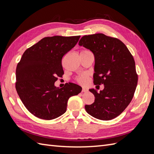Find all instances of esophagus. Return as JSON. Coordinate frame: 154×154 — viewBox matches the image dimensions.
<instances>
[{"instance_id":"obj_1","label":"esophagus","mask_w":154,"mask_h":154,"mask_svg":"<svg viewBox=\"0 0 154 154\" xmlns=\"http://www.w3.org/2000/svg\"><path fill=\"white\" fill-rule=\"evenodd\" d=\"M87 91H88V90H87V89H86V88H83V89H82L83 93H86V92H87Z\"/></svg>"}]
</instances>
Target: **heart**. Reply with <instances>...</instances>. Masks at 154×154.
Masks as SVG:
<instances>
[{"label":"heart","mask_w":154,"mask_h":154,"mask_svg":"<svg viewBox=\"0 0 154 154\" xmlns=\"http://www.w3.org/2000/svg\"><path fill=\"white\" fill-rule=\"evenodd\" d=\"M85 51H87L83 50L81 51V53H82V52H85ZM76 81H77V82L79 83V84L85 85L88 82V81H89V77H88V75L87 74H81L76 77Z\"/></svg>","instance_id":"b5f03b06"}]
</instances>
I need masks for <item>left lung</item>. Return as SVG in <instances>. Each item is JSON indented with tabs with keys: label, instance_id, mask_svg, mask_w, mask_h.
Masks as SVG:
<instances>
[{
	"label": "left lung",
	"instance_id": "obj_1",
	"mask_svg": "<svg viewBox=\"0 0 154 154\" xmlns=\"http://www.w3.org/2000/svg\"><path fill=\"white\" fill-rule=\"evenodd\" d=\"M79 45L94 54V84L104 85L100 93L89 89L95 98L85 110L97 119L112 120L126 109L134 94L138 79L134 57L122 42L103 34L84 35Z\"/></svg>",
	"mask_w": 154,
	"mask_h": 154
}]
</instances>
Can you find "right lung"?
<instances>
[{"label":"right lung","mask_w":154,"mask_h":154,"mask_svg":"<svg viewBox=\"0 0 154 154\" xmlns=\"http://www.w3.org/2000/svg\"><path fill=\"white\" fill-rule=\"evenodd\" d=\"M80 35L45 37L28 48L16 70V89L28 110L39 119L52 120L66 111L67 101L82 88L69 83L54 85L64 72L62 57L79 41Z\"/></svg>","instance_id":"add662e5"}]
</instances>
